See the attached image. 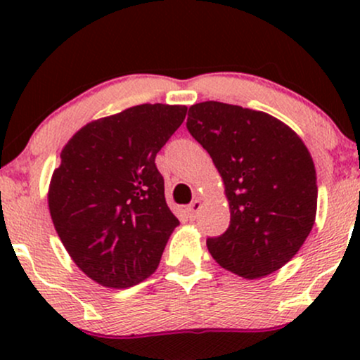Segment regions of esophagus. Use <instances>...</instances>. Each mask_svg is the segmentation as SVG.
<instances>
[{
	"label": "esophagus",
	"instance_id": "1",
	"mask_svg": "<svg viewBox=\"0 0 360 360\" xmlns=\"http://www.w3.org/2000/svg\"><path fill=\"white\" fill-rule=\"evenodd\" d=\"M201 206V201L200 200H193V203L189 206H186V213H188V218L189 220H194L198 214V210H200Z\"/></svg>",
	"mask_w": 360,
	"mask_h": 360
}]
</instances>
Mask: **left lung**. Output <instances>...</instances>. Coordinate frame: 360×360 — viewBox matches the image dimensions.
<instances>
[{
	"label": "left lung",
	"instance_id": "8db88e82",
	"mask_svg": "<svg viewBox=\"0 0 360 360\" xmlns=\"http://www.w3.org/2000/svg\"><path fill=\"white\" fill-rule=\"evenodd\" d=\"M186 128L223 177L230 225L206 240L225 269L257 279L295 257L316 214V171L307 146L271 115L205 101L189 108Z\"/></svg>",
	"mask_w": 360,
	"mask_h": 360
}]
</instances>
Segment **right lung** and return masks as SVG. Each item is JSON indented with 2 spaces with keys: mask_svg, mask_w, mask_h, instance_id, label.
Wrapping results in <instances>:
<instances>
[{
  "mask_svg": "<svg viewBox=\"0 0 360 360\" xmlns=\"http://www.w3.org/2000/svg\"><path fill=\"white\" fill-rule=\"evenodd\" d=\"M181 105H139L82 127L60 152L51 217L76 266L101 286L147 279L179 220L155 155L181 123Z\"/></svg>",
  "mask_w": 360,
  "mask_h": 360,
  "instance_id": "obj_1",
  "label": "right lung"
}]
</instances>
